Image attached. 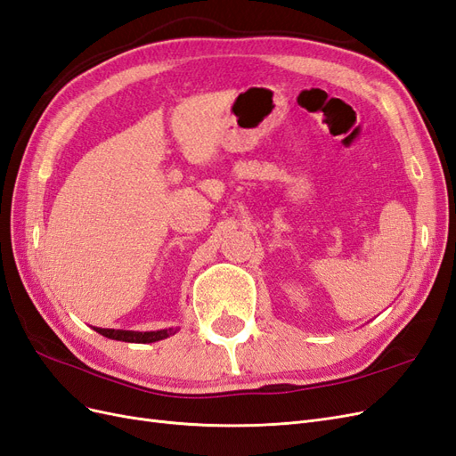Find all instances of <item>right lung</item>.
<instances>
[{
    "label": "right lung",
    "instance_id": "right-lung-1",
    "mask_svg": "<svg viewBox=\"0 0 456 456\" xmlns=\"http://www.w3.org/2000/svg\"><path fill=\"white\" fill-rule=\"evenodd\" d=\"M96 333H101L106 338L112 340H123V342H136V344H148V342H158L175 335L178 327L173 329H159V330H123V329H101L93 327Z\"/></svg>",
    "mask_w": 456,
    "mask_h": 456
}]
</instances>
